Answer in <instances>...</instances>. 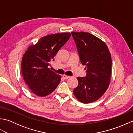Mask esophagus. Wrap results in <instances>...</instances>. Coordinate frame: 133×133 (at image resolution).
<instances>
[{"label":"esophagus","mask_w":133,"mask_h":133,"mask_svg":"<svg viewBox=\"0 0 133 133\" xmlns=\"http://www.w3.org/2000/svg\"><path fill=\"white\" fill-rule=\"evenodd\" d=\"M63 78L64 79H69L70 78V76H68V75H63Z\"/></svg>","instance_id":"1"}]
</instances>
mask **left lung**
<instances>
[{
  "label": "left lung",
  "mask_w": 133,
  "mask_h": 133,
  "mask_svg": "<svg viewBox=\"0 0 133 133\" xmlns=\"http://www.w3.org/2000/svg\"><path fill=\"white\" fill-rule=\"evenodd\" d=\"M81 63L85 65L86 77H77L78 85L73 90L84 103L99 99L108 88L111 72V57L108 47L100 39L89 32H71Z\"/></svg>",
  "instance_id": "obj_1"
}]
</instances>
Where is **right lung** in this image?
I'll return each mask as SVG.
<instances>
[{
	"label": "right lung",
	"instance_id": "obj_1",
	"mask_svg": "<svg viewBox=\"0 0 133 133\" xmlns=\"http://www.w3.org/2000/svg\"><path fill=\"white\" fill-rule=\"evenodd\" d=\"M70 36L69 32L47 35L36 44L30 46L25 52L22 61V72L25 82L34 94L45 97L58 86L61 77L48 67Z\"/></svg>",
	"mask_w": 133,
	"mask_h": 133
}]
</instances>
